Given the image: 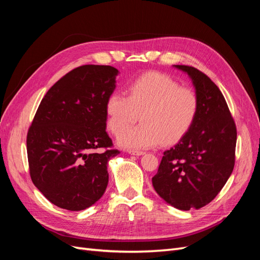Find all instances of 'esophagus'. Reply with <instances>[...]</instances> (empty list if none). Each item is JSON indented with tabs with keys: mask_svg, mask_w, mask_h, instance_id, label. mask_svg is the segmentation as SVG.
I'll list each match as a JSON object with an SVG mask.
<instances>
[{
	"mask_svg": "<svg viewBox=\"0 0 260 260\" xmlns=\"http://www.w3.org/2000/svg\"><path fill=\"white\" fill-rule=\"evenodd\" d=\"M129 154L130 155H136V156H141V155L144 154V152H142V151H129Z\"/></svg>",
	"mask_w": 260,
	"mask_h": 260,
	"instance_id": "34e87169",
	"label": "esophagus"
}]
</instances>
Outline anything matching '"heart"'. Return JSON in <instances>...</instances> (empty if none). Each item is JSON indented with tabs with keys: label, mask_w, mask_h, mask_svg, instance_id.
I'll return each instance as SVG.
<instances>
[{
	"label": "heart",
	"mask_w": 260,
	"mask_h": 260,
	"mask_svg": "<svg viewBox=\"0 0 260 260\" xmlns=\"http://www.w3.org/2000/svg\"><path fill=\"white\" fill-rule=\"evenodd\" d=\"M199 112L194 91L182 88L167 75L148 73L128 85V96L113 93L106 102L108 127L119 133L135 123L141 115L143 123L124 130L118 143L127 148H149L175 144L190 131Z\"/></svg>",
	"instance_id": "heart-1"
}]
</instances>
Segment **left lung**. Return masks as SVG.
Listing matches in <instances>:
<instances>
[{"label": "left lung", "mask_w": 260, "mask_h": 260, "mask_svg": "<svg viewBox=\"0 0 260 260\" xmlns=\"http://www.w3.org/2000/svg\"><path fill=\"white\" fill-rule=\"evenodd\" d=\"M174 67L191 78L199 112L190 131L164 152L152 182L169 205L199 209L216 198L232 174L237 127L221 91L209 77L191 66Z\"/></svg>", "instance_id": "left-lung-1"}]
</instances>
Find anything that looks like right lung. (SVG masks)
<instances>
[{
  "label": "right lung",
  "instance_id": "obj_1",
  "mask_svg": "<svg viewBox=\"0 0 260 260\" xmlns=\"http://www.w3.org/2000/svg\"><path fill=\"white\" fill-rule=\"evenodd\" d=\"M118 73L112 66L77 67L38 107L27 135L30 177L57 207L83 210L106 190L108 161L119 154L106 132V102Z\"/></svg>",
  "mask_w": 260,
  "mask_h": 260
}]
</instances>
